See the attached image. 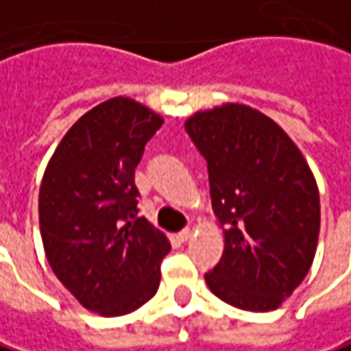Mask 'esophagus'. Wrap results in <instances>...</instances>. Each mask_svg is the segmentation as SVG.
I'll list each match as a JSON object with an SVG mask.
<instances>
[{
	"label": "esophagus",
	"instance_id": "1",
	"mask_svg": "<svg viewBox=\"0 0 351 351\" xmlns=\"http://www.w3.org/2000/svg\"><path fill=\"white\" fill-rule=\"evenodd\" d=\"M191 235H193V231H191V229H182L176 237H178V241H189L191 239Z\"/></svg>",
	"mask_w": 351,
	"mask_h": 351
}]
</instances>
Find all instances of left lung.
<instances>
[{"mask_svg":"<svg viewBox=\"0 0 351 351\" xmlns=\"http://www.w3.org/2000/svg\"><path fill=\"white\" fill-rule=\"evenodd\" d=\"M205 156L225 235L208 289L247 311H271L302 283L319 237V191L302 150L263 112L227 102L186 118Z\"/></svg>","mask_w":351,"mask_h":351,"instance_id":"1","label":"left lung"}]
</instances>
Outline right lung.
<instances>
[{
  "instance_id": "right-lung-1",
  "label": "right lung",
  "mask_w": 351,
  "mask_h": 351,
  "mask_svg": "<svg viewBox=\"0 0 351 351\" xmlns=\"http://www.w3.org/2000/svg\"><path fill=\"white\" fill-rule=\"evenodd\" d=\"M162 116L124 96L82 118L60 141L40 186V233L48 263L82 307L104 317L148 302L171 251L138 213L134 169Z\"/></svg>"
}]
</instances>
